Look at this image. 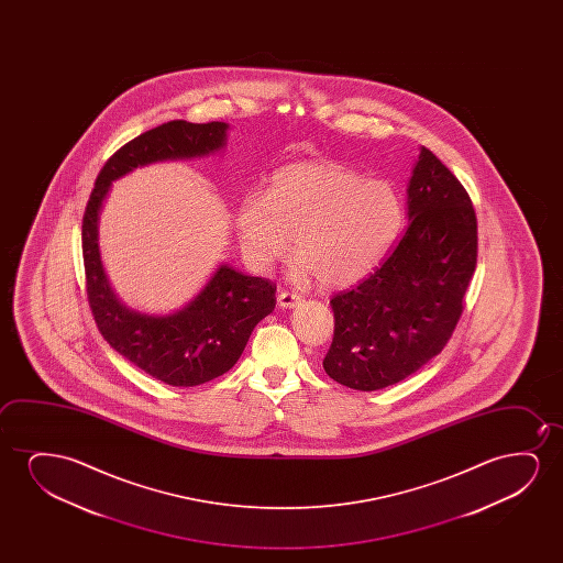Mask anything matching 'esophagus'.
<instances>
[{
  "mask_svg": "<svg viewBox=\"0 0 563 563\" xmlns=\"http://www.w3.org/2000/svg\"><path fill=\"white\" fill-rule=\"evenodd\" d=\"M301 301V296L294 292H280L278 294V306L285 309H292L298 306Z\"/></svg>",
  "mask_w": 563,
  "mask_h": 563,
  "instance_id": "obj_1",
  "label": "esophagus"
}]
</instances>
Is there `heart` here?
I'll list each match as a JSON object with an SVG mask.
<instances>
[{
	"instance_id": "obj_1",
	"label": "heart",
	"mask_w": 563,
	"mask_h": 563,
	"mask_svg": "<svg viewBox=\"0 0 563 563\" xmlns=\"http://www.w3.org/2000/svg\"><path fill=\"white\" fill-rule=\"evenodd\" d=\"M234 224L255 269L285 260L294 236L296 277L344 288L367 277L400 231L401 203L386 180L332 162L286 165L265 194L240 201Z\"/></svg>"
}]
</instances>
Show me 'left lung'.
<instances>
[{
  "mask_svg": "<svg viewBox=\"0 0 563 563\" xmlns=\"http://www.w3.org/2000/svg\"><path fill=\"white\" fill-rule=\"evenodd\" d=\"M409 227L377 269L331 300L334 336L327 375L354 390H380L442 352L477 267L470 194L421 147L408 186Z\"/></svg>",
  "mask_w": 563,
  "mask_h": 563,
  "instance_id": "left-lung-1",
  "label": "left lung"
}]
</instances>
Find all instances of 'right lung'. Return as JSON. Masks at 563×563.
Wrapping results in <instances>:
<instances>
[{
    "mask_svg": "<svg viewBox=\"0 0 563 563\" xmlns=\"http://www.w3.org/2000/svg\"><path fill=\"white\" fill-rule=\"evenodd\" d=\"M229 124L169 121L140 134L109 157L96 178L82 217L86 294L93 321L109 346L147 375L170 386H198L239 362L255 324L275 309L277 286L229 265L185 308L170 316H144L123 306L109 286L98 247L100 209L111 183L150 163L190 159L219 152Z\"/></svg>",
    "mask_w": 563,
    "mask_h": 563,
    "instance_id": "1",
    "label": "right lung"
}]
</instances>
